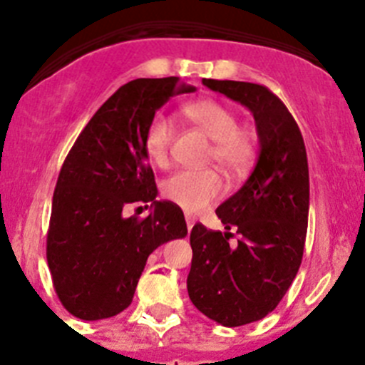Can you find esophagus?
<instances>
[{
  "instance_id": "34e87169",
  "label": "esophagus",
  "mask_w": 365,
  "mask_h": 365,
  "mask_svg": "<svg viewBox=\"0 0 365 365\" xmlns=\"http://www.w3.org/2000/svg\"><path fill=\"white\" fill-rule=\"evenodd\" d=\"M193 222H195V219H193L192 215H186V227H188V230H192Z\"/></svg>"
}]
</instances>
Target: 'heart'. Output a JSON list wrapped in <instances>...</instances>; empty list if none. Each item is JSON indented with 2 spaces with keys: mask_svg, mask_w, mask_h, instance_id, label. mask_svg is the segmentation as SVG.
Returning a JSON list of instances; mask_svg holds the SVG:
<instances>
[{
  "mask_svg": "<svg viewBox=\"0 0 365 365\" xmlns=\"http://www.w3.org/2000/svg\"><path fill=\"white\" fill-rule=\"evenodd\" d=\"M182 115L212 138L208 160L217 164L230 180L243 179L254 166L257 135L252 128L237 124V113L225 102L202 98L182 108ZM173 144V124L164 115H155L144 137V150L157 166H166ZM164 197L182 210L195 214L222 195V180L215 170H179L163 185Z\"/></svg>",
  "mask_w": 365,
  "mask_h": 365,
  "instance_id": "1",
  "label": "heart"
}]
</instances>
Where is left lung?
I'll list each match as a JSON object with an SVG mask.
<instances>
[{
  "label": "left lung",
  "mask_w": 365,
  "mask_h": 365,
  "mask_svg": "<svg viewBox=\"0 0 365 365\" xmlns=\"http://www.w3.org/2000/svg\"><path fill=\"white\" fill-rule=\"evenodd\" d=\"M252 111L259 157L241 190L215 214L227 232L197 222L190 232L193 257L188 296L225 327L265 318L278 307L302 265L309 219V164L299 128L269 87L202 80ZM236 228L238 241L230 243Z\"/></svg>",
  "instance_id": "left-lung-1"
}]
</instances>
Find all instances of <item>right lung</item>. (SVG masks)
<instances>
[{
    "label": "right lung",
    "instance_id": "1",
    "mask_svg": "<svg viewBox=\"0 0 365 365\" xmlns=\"http://www.w3.org/2000/svg\"><path fill=\"white\" fill-rule=\"evenodd\" d=\"M192 91L177 76L131 80L93 115L63 160L47 263L58 298L80 320H104L130 307L148 256L188 234L179 206L155 199L144 137L157 109ZM150 202L148 218L125 215L130 205Z\"/></svg>",
    "mask_w": 365,
    "mask_h": 365
}]
</instances>
